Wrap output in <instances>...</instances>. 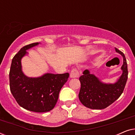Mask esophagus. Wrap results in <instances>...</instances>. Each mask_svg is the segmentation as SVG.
<instances>
[{
    "instance_id": "34e87169",
    "label": "esophagus",
    "mask_w": 135,
    "mask_h": 135,
    "mask_svg": "<svg viewBox=\"0 0 135 135\" xmlns=\"http://www.w3.org/2000/svg\"><path fill=\"white\" fill-rule=\"evenodd\" d=\"M70 77L71 78H77L79 77V73L78 70L77 69H73L70 73Z\"/></svg>"
}]
</instances>
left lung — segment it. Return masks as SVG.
Segmentation results:
<instances>
[{
  "label": "left lung",
  "mask_w": 135,
  "mask_h": 135,
  "mask_svg": "<svg viewBox=\"0 0 135 135\" xmlns=\"http://www.w3.org/2000/svg\"><path fill=\"white\" fill-rule=\"evenodd\" d=\"M116 52L123 57L122 74L114 84H106L99 80L88 70L83 72L79 78L81 87L79 98L83 105L92 109H103L112 104L123 93L128 79V69L125 56L119 50L115 48Z\"/></svg>",
  "instance_id": "left-lung-1"
}]
</instances>
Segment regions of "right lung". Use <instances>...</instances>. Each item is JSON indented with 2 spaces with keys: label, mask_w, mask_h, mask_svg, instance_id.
Segmentation results:
<instances>
[{
  "label": "right lung",
  "mask_w": 135,
  "mask_h": 135,
  "mask_svg": "<svg viewBox=\"0 0 135 135\" xmlns=\"http://www.w3.org/2000/svg\"><path fill=\"white\" fill-rule=\"evenodd\" d=\"M31 44L20 49L13 58L9 73L11 93L20 106L36 112H49L54 108L60 91L69 74L46 73L38 77H29L22 71L21 59L26 50L38 45Z\"/></svg>",
  "instance_id": "obj_1"
}]
</instances>
